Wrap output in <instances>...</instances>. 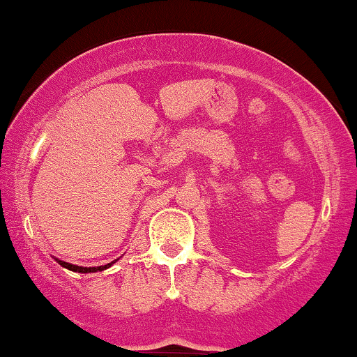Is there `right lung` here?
I'll list each match as a JSON object with an SVG mask.
<instances>
[{
    "label": "right lung",
    "instance_id": "obj_1",
    "mask_svg": "<svg viewBox=\"0 0 357 357\" xmlns=\"http://www.w3.org/2000/svg\"><path fill=\"white\" fill-rule=\"evenodd\" d=\"M58 261V259H56ZM61 267H65V269L68 271H73V272H82V274H88V272H98V271H105L108 269V267L112 266L113 262L107 264V266H100V267H79V266H73V264H68V262H63V261H58Z\"/></svg>",
    "mask_w": 357,
    "mask_h": 357
}]
</instances>
